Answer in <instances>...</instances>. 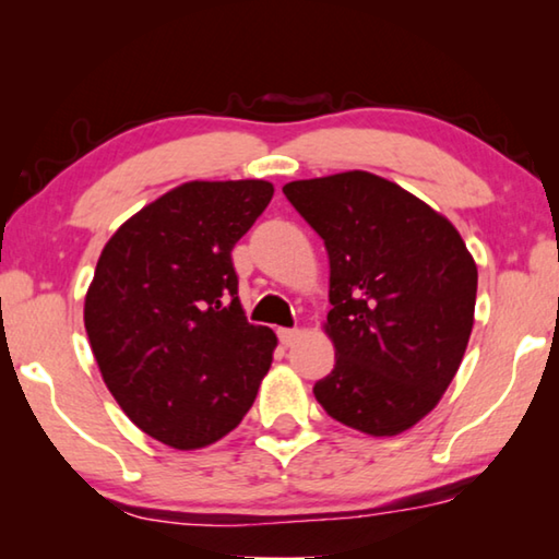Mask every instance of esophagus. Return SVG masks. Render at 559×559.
Wrapping results in <instances>:
<instances>
[{
    "label": "esophagus",
    "mask_w": 559,
    "mask_h": 559,
    "mask_svg": "<svg viewBox=\"0 0 559 559\" xmlns=\"http://www.w3.org/2000/svg\"><path fill=\"white\" fill-rule=\"evenodd\" d=\"M298 335H300V330H296V328H281V330H278V340H281V343L286 345V347L296 343Z\"/></svg>",
    "instance_id": "obj_1"
}]
</instances>
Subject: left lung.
I'll return each instance as SVG.
<instances>
[{
    "instance_id": "obj_1",
    "label": "left lung",
    "mask_w": 559,
    "mask_h": 559,
    "mask_svg": "<svg viewBox=\"0 0 559 559\" xmlns=\"http://www.w3.org/2000/svg\"><path fill=\"white\" fill-rule=\"evenodd\" d=\"M325 241L335 367L320 406L370 437L424 419L466 353L478 269L447 216L362 169L283 187Z\"/></svg>"
}]
</instances>
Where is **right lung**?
Instances as JSON below:
<instances>
[{
    "instance_id": "1",
    "label": "right lung",
    "mask_w": 559,
    "mask_h": 559,
    "mask_svg": "<svg viewBox=\"0 0 559 559\" xmlns=\"http://www.w3.org/2000/svg\"><path fill=\"white\" fill-rule=\"evenodd\" d=\"M273 197L263 179L185 182L110 236L86 293L103 382L179 451L219 441L257 400L278 340L239 302L231 249Z\"/></svg>"
}]
</instances>
